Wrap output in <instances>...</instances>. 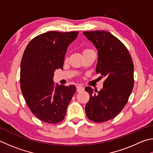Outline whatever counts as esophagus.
<instances>
[{
    "label": "esophagus",
    "instance_id": "1",
    "mask_svg": "<svg viewBox=\"0 0 153 153\" xmlns=\"http://www.w3.org/2000/svg\"><path fill=\"white\" fill-rule=\"evenodd\" d=\"M84 90V88L82 87V86H80V85H77L76 87V90L77 92H79V91H82Z\"/></svg>",
    "mask_w": 153,
    "mask_h": 153
}]
</instances>
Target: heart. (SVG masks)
<instances>
[{
  "label": "heart",
  "mask_w": 153,
  "mask_h": 153,
  "mask_svg": "<svg viewBox=\"0 0 153 153\" xmlns=\"http://www.w3.org/2000/svg\"><path fill=\"white\" fill-rule=\"evenodd\" d=\"M93 51V50L91 49H84L82 51V54L84 55V54L90 52V51Z\"/></svg>",
  "instance_id": "heart-1"
}]
</instances>
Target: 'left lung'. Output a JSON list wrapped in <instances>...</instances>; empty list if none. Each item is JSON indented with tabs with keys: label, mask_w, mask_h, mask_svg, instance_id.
Masks as SVG:
<instances>
[{
	"label": "left lung",
	"mask_w": 153,
	"mask_h": 153,
	"mask_svg": "<svg viewBox=\"0 0 153 153\" xmlns=\"http://www.w3.org/2000/svg\"><path fill=\"white\" fill-rule=\"evenodd\" d=\"M83 33L98 49L96 72L105 78L100 91L85 88L90 95L85 108L86 116L95 123H103L114 118L128 102L134 86V65L126 46L110 33Z\"/></svg>",
	"instance_id": "1"
}]
</instances>
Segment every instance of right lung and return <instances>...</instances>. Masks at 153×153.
<instances>
[{
    "label": "right lung",
    "instance_id": "right-lung-1",
    "mask_svg": "<svg viewBox=\"0 0 153 153\" xmlns=\"http://www.w3.org/2000/svg\"><path fill=\"white\" fill-rule=\"evenodd\" d=\"M78 31H49L37 36L25 49L21 62V90L29 109L40 120L57 124L65 118L67 108L76 93L75 85L57 84L53 77L62 69L69 44Z\"/></svg>",
    "mask_w": 153,
    "mask_h": 153
}]
</instances>
